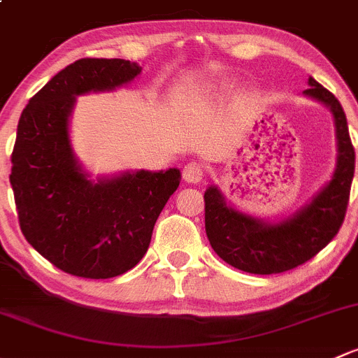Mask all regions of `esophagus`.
<instances>
[{
	"label": "esophagus",
	"mask_w": 358,
	"mask_h": 358,
	"mask_svg": "<svg viewBox=\"0 0 358 358\" xmlns=\"http://www.w3.org/2000/svg\"><path fill=\"white\" fill-rule=\"evenodd\" d=\"M203 174L205 169L200 162H189V164L184 165L182 169V178L186 182H200V180L203 179Z\"/></svg>",
	"instance_id": "34e87169"
}]
</instances>
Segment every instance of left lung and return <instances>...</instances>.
Wrapping results in <instances>:
<instances>
[{
    "label": "left lung",
    "instance_id": "left-lung-1",
    "mask_svg": "<svg viewBox=\"0 0 358 358\" xmlns=\"http://www.w3.org/2000/svg\"><path fill=\"white\" fill-rule=\"evenodd\" d=\"M308 86L305 96L324 103L333 113L338 145L333 178L310 203L281 222H265L227 205L217 186L205 191V231L210 245L220 259L239 271L262 275L291 271L314 259L343 224L355 172V150L336 96L314 77H308Z\"/></svg>",
    "mask_w": 358,
    "mask_h": 358
}]
</instances>
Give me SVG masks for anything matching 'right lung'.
I'll return each mask as SVG.
<instances>
[{
    "label": "right lung",
    "instance_id": "obj_1",
    "mask_svg": "<svg viewBox=\"0 0 358 358\" xmlns=\"http://www.w3.org/2000/svg\"><path fill=\"white\" fill-rule=\"evenodd\" d=\"M139 73L138 64L120 58L77 60L29 99L18 120L10 184L20 229L44 259L77 278L131 271L179 187V169L91 180L70 146L76 96L112 91Z\"/></svg>",
    "mask_w": 358,
    "mask_h": 358
}]
</instances>
